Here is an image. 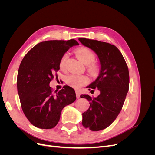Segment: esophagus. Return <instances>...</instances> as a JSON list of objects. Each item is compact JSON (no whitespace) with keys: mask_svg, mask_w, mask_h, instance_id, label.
<instances>
[{"mask_svg":"<svg viewBox=\"0 0 155 155\" xmlns=\"http://www.w3.org/2000/svg\"><path fill=\"white\" fill-rule=\"evenodd\" d=\"M76 97H77V98H79V97H80V92H79V91H76Z\"/></svg>","mask_w":155,"mask_h":155,"instance_id":"esophagus-1","label":"esophagus"}]
</instances>
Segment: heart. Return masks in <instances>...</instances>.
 I'll return each mask as SVG.
<instances>
[{
    "label": "heart",
    "instance_id": "1",
    "mask_svg": "<svg viewBox=\"0 0 155 155\" xmlns=\"http://www.w3.org/2000/svg\"><path fill=\"white\" fill-rule=\"evenodd\" d=\"M76 55L78 58L85 64L88 65V71L91 74L95 75L97 72V67L95 64L91 63L94 61L96 56L93 51L85 47H81L76 50ZM68 59V54H64L60 61V67L64 68ZM66 83L68 85L74 88H79L83 85H85L88 83V78L84 75L70 74L66 78Z\"/></svg>",
    "mask_w": 155,
    "mask_h": 155
}]
</instances>
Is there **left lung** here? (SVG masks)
<instances>
[{
  "instance_id": "left-lung-1",
  "label": "left lung",
  "mask_w": 155,
  "mask_h": 155,
  "mask_svg": "<svg viewBox=\"0 0 155 155\" xmlns=\"http://www.w3.org/2000/svg\"><path fill=\"white\" fill-rule=\"evenodd\" d=\"M79 41L95 51L101 64L99 76L87 87L88 90L97 88L100 94L97 97L80 96L90 104L88 109L82 114V125L92 131L101 130L112 124L122 109L129 87V69L114 45L86 38Z\"/></svg>"
}]
</instances>
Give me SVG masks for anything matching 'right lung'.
I'll return each instance as SVG.
<instances>
[{
	"instance_id": "right-lung-1",
	"label": "right lung",
	"mask_w": 155,
	"mask_h": 155,
	"mask_svg": "<svg viewBox=\"0 0 155 155\" xmlns=\"http://www.w3.org/2000/svg\"><path fill=\"white\" fill-rule=\"evenodd\" d=\"M74 39L41 42L22 60L17 74V91L23 112L36 127L52 129L58 124L62 109L76 99L75 91L64 86L53 91L49 84L57 76L62 56L74 45Z\"/></svg>"
}]
</instances>
